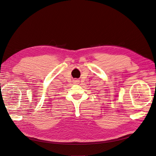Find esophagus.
<instances>
[{
  "instance_id": "esophagus-1",
  "label": "esophagus",
  "mask_w": 156,
  "mask_h": 156,
  "mask_svg": "<svg viewBox=\"0 0 156 156\" xmlns=\"http://www.w3.org/2000/svg\"><path fill=\"white\" fill-rule=\"evenodd\" d=\"M79 80H75L74 81V83H76V84H79Z\"/></svg>"
}]
</instances>
